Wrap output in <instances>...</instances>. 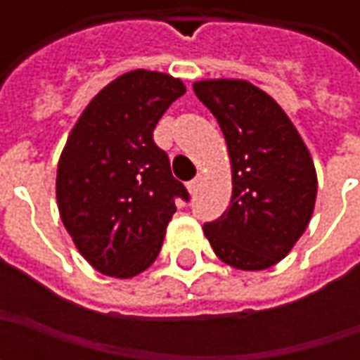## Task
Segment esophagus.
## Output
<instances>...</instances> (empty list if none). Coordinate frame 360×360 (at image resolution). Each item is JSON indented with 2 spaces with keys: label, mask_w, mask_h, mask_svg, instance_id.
<instances>
[{
  "label": "esophagus",
  "mask_w": 360,
  "mask_h": 360,
  "mask_svg": "<svg viewBox=\"0 0 360 360\" xmlns=\"http://www.w3.org/2000/svg\"><path fill=\"white\" fill-rule=\"evenodd\" d=\"M200 181H202V177H200V175H198V177H195L193 181H188L187 188L191 195H196V191H198V187H200Z\"/></svg>",
  "instance_id": "obj_1"
}]
</instances>
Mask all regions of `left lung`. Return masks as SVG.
I'll list each match as a JSON object with an SVG mask.
<instances>
[{
    "instance_id": "left-lung-1",
    "label": "left lung",
    "mask_w": 360,
    "mask_h": 360,
    "mask_svg": "<svg viewBox=\"0 0 360 360\" xmlns=\"http://www.w3.org/2000/svg\"><path fill=\"white\" fill-rule=\"evenodd\" d=\"M218 119L233 173L227 210L204 224L212 249L239 270H266L293 249L316 200V172L285 111L247 81L195 82Z\"/></svg>"
}]
</instances>
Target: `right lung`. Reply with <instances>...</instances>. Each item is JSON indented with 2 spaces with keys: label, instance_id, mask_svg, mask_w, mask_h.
Returning a JSON list of instances; mask_svg holds the SVG:
<instances>
[{
  "label": "right lung",
  "instance_id": "right-lung-1",
  "mask_svg": "<svg viewBox=\"0 0 360 360\" xmlns=\"http://www.w3.org/2000/svg\"><path fill=\"white\" fill-rule=\"evenodd\" d=\"M183 94V82L169 75H121L96 94L67 139L56 183L59 214L79 252L105 276L146 270L160 255L175 200L191 198L152 136Z\"/></svg>",
  "mask_w": 360,
  "mask_h": 360
}]
</instances>
